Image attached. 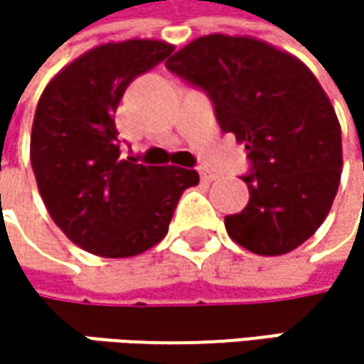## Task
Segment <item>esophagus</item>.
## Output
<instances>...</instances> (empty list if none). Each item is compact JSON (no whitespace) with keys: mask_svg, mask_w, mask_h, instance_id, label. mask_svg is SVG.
I'll list each match as a JSON object with an SVG mask.
<instances>
[{"mask_svg":"<svg viewBox=\"0 0 364 364\" xmlns=\"http://www.w3.org/2000/svg\"><path fill=\"white\" fill-rule=\"evenodd\" d=\"M200 179L206 183L215 181V179H217V173H213V171H208V168H200Z\"/></svg>","mask_w":364,"mask_h":364,"instance_id":"1","label":"esophagus"}]
</instances>
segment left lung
Returning <instances> with one entry per match:
<instances>
[{
    "instance_id": "1",
    "label": "left lung",
    "mask_w": 364,
    "mask_h": 364,
    "mask_svg": "<svg viewBox=\"0 0 364 364\" xmlns=\"http://www.w3.org/2000/svg\"><path fill=\"white\" fill-rule=\"evenodd\" d=\"M202 88L223 132L245 143L251 173L245 210L225 217L255 255L291 253L327 219L341 179V128L327 92L293 54L261 39L204 36L166 60Z\"/></svg>"
}]
</instances>
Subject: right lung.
<instances>
[{
	"label": "right lung",
	"instance_id": "obj_1",
	"mask_svg": "<svg viewBox=\"0 0 364 364\" xmlns=\"http://www.w3.org/2000/svg\"><path fill=\"white\" fill-rule=\"evenodd\" d=\"M175 46L103 43L60 69L39 97L31 130L37 189L63 234L99 257H134L158 245L196 171L143 166L119 156L115 109L128 84Z\"/></svg>",
	"mask_w": 364,
	"mask_h": 364
}]
</instances>
